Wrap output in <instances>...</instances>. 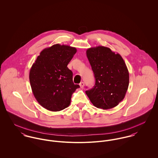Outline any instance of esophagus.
Segmentation results:
<instances>
[{"mask_svg":"<svg viewBox=\"0 0 158 158\" xmlns=\"http://www.w3.org/2000/svg\"><path fill=\"white\" fill-rule=\"evenodd\" d=\"M84 86H85L84 82H81V83H80V86L81 88H83L84 87Z\"/></svg>","mask_w":158,"mask_h":158,"instance_id":"34e87169","label":"esophagus"}]
</instances>
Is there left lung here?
<instances>
[{
	"mask_svg": "<svg viewBox=\"0 0 158 158\" xmlns=\"http://www.w3.org/2000/svg\"><path fill=\"white\" fill-rule=\"evenodd\" d=\"M86 56L95 78V86L86 91V95L97 108L115 107L125 98L129 85V72L123 59L101 45L88 48Z\"/></svg>",
	"mask_w": 158,
	"mask_h": 158,
	"instance_id": "1",
	"label": "left lung"
}]
</instances>
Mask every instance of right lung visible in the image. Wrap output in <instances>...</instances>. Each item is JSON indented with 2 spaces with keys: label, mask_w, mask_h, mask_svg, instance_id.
Listing matches in <instances>:
<instances>
[{
  "label": "right lung",
  "mask_w": 158,
  "mask_h": 158,
  "mask_svg": "<svg viewBox=\"0 0 158 158\" xmlns=\"http://www.w3.org/2000/svg\"><path fill=\"white\" fill-rule=\"evenodd\" d=\"M77 52L75 47L56 44L43 50L30 70L29 79L37 102L47 110L60 111L68 107L74 85L69 63Z\"/></svg>",
  "instance_id": "add662e5"
}]
</instances>
